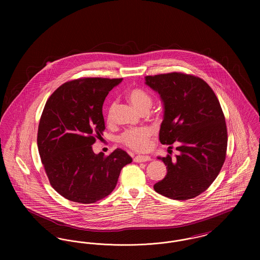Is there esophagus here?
<instances>
[{"label": "esophagus", "mask_w": 260, "mask_h": 260, "mask_svg": "<svg viewBox=\"0 0 260 260\" xmlns=\"http://www.w3.org/2000/svg\"><path fill=\"white\" fill-rule=\"evenodd\" d=\"M150 160H151V158L149 156H141V155L136 156L134 159V161L136 162H142V161H150Z\"/></svg>", "instance_id": "obj_1"}]
</instances>
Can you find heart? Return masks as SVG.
Segmentation results:
<instances>
[{"mask_svg":"<svg viewBox=\"0 0 260 260\" xmlns=\"http://www.w3.org/2000/svg\"><path fill=\"white\" fill-rule=\"evenodd\" d=\"M127 99L129 102L140 112L148 111L153 104L152 96L147 91L142 88L134 87L128 90ZM116 109V103L112 102L108 107L106 120L108 123L112 122L114 112ZM152 137V131L148 127H139V128H131L123 133L119 141L124 144V146L136 151V152H144L149 148L150 141Z\"/></svg>","mask_w":260,"mask_h":260,"instance_id":"obj_1","label":"heart"}]
</instances>
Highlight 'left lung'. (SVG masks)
<instances>
[{
	"label": "left lung",
	"mask_w": 260,
	"mask_h": 260,
	"mask_svg": "<svg viewBox=\"0 0 260 260\" xmlns=\"http://www.w3.org/2000/svg\"><path fill=\"white\" fill-rule=\"evenodd\" d=\"M145 81L164 103L159 139L167 145L176 142L179 151L174 158L172 153L158 157L168 173L154 189L173 200L195 198L214 181L226 158L227 127L220 103L194 75L173 72L146 76Z\"/></svg>",
	"instance_id": "1"
}]
</instances>
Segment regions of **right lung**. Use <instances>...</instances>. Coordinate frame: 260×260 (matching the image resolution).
<instances>
[{
    "instance_id": "right-lung-1",
    "label": "right lung",
    "mask_w": 260,
    "mask_h": 260,
    "mask_svg": "<svg viewBox=\"0 0 260 260\" xmlns=\"http://www.w3.org/2000/svg\"><path fill=\"white\" fill-rule=\"evenodd\" d=\"M122 79L82 78L64 83L46 102L38 127L39 154L52 188L69 201L93 204L117 185L133 159L116 149L108 156L91 145L105 129L102 106Z\"/></svg>"
}]
</instances>
